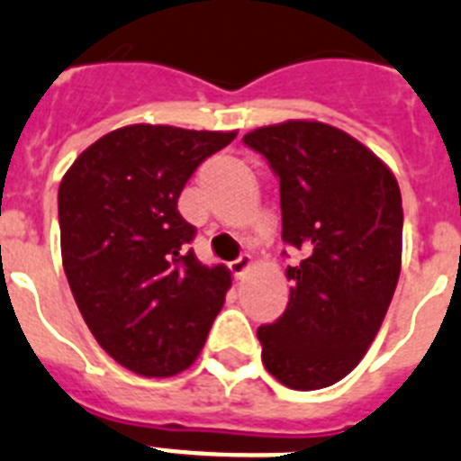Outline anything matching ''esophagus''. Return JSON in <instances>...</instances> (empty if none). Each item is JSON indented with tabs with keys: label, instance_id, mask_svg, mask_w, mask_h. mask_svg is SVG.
I'll use <instances>...</instances> for the list:
<instances>
[{
	"label": "esophagus",
	"instance_id": "esophagus-1",
	"mask_svg": "<svg viewBox=\"0 0 461 461\" xmlns=\"http://www.w3.org/2000/svg\"><path fill=\"white\" fill-rule=\"evenodd\" d=\"M250 267H253V258H250V255H241V258H236L234 262H230V269L231 274H234V278H243V276L250 271Z\"/></svg>",
	"mask_w": 461,
	"mask_h": 461
}]
</instances>
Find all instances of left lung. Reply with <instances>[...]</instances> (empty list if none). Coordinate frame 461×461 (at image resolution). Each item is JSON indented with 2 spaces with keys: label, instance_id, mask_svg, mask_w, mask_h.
Here are the masks:
<instances>
[{
  "label": "left lung",
  "instance_id": "left-lung-1",
  "mask_svg": "<svg viewBox=\"0 0 461 461\" xmlns=\"http://www.w3.org/2000/svg\"><path fill=\"white\" fill-rule=\"evenodd\" d=\"M243 143L280 181L283 241L302 250L287 267L290 302L262 325V362L292 390L346 378L378 334L402 271V192L387 164L318 120L258 127Z\"/></svg>",
  "mask_w": 461,
  "mask_h": 461
}]
</instances>
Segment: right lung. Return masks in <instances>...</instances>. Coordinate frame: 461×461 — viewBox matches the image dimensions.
I'll return each instance as SVG.
<instances>
[{"label": "right lung", "instance_id": "1", "mask_svg": "<svg viewBox=\"0 0 461 461\" xmlns=\"http://www.w3.org/2000/svg\"><path fill=\"white\" fill-rule=\"evenodd\" d=\"M236 131L127 125L87 146L58 192L62 267L99 346L139 375L181 374L206 343L231 285L187 243L178 197Z\"/></svg>", "mask_w": 461, "mask_h": 461}]
</instances>
